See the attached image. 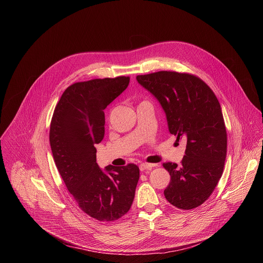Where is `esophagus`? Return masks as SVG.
<instances>
[{"label": "esophagus", "mask_w": 263, "mask_h": 263, "mask_svg": "<svg viewBox=\"0 0 263 263\" xmlns=\"http://www.w3.org/2000/svg\"><path fill=\"white\" fill-rule=\"evenodd\" d=\"M157 165L156 164H149V163H142L141 165H140V169H141V171H150L152 170L154 167H156Z\"/></svg>", "instance_id": "34e87169"}]
</instances>
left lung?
Returning <instances> with one entry per match:
<instances>
[{"label": "left lung", "instance_id": "8db88e82", "mask_svg": "<svg viewBox=\"0 0 263 263\" xmlns=\"http://www.w3.org/2000/svg\"><path fill=\"white\" fill-rule=\"evenodd\" d=\"M137 80L161 103L176 141L186 142L180 165L163 163L171 176L164 195L178 209H195L211 196L224 170L227 130L219 100L192 74L160 71Z\"/></svg>", "mask_w": 263, "mask_h": 263}]
</instances>
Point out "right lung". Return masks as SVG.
<instances>
[{"label": "right lung", "instance_id": "add662e5", "mask_svg": "<svg viewBox=\"0 0 263 263\" xmlns=\"http://www.w3.org/2000/svg\"><path fill=\"white\" fill-rule=\"evenodd\" d=\"M129 77L93 79L69 86L58 102L49 127L55 166L79 208L93 219L111 222L130 209L140 169L135 164L96 163V148L104 137V109L128 86Z\"/></svg>", "mask_w": 263, "mask_h": 263}]
</instances>
